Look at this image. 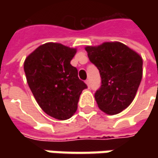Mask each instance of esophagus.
Instances as JSON below:
<instances>
[{"mask_svg": "<svg viewBox=\"0 0 158 158\" xmlns=\"http://www.w3.org/2000/svg\"><path fill=\"white\" fill-rule=\"evenodd\" d=\"M85 82H86V84H87L88 88H89V87H90V82H89V80H87Z\"/></svg>", "mask_w": 158, "mask_h": 158, "instance_id": "1", "label": "esophagus"}]
</instances>
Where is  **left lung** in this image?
<instances>
[{"label": "left lung", "instance_id": "8db88e82", "mask_svg": "<svg viewBox=\"0 0 158 158\" xmlns=\"http://www.w3.org/2000/svg\"><path fill=\"white\" fill-rule=\"evenodd\" d=\"M90 62L98 69L101 87L95 99L101 111L119 113L133 102L143 77V58L120 42L85 47Z\"/></svg>", "mask_w": 158, "mask_h": 158}]
</instances>
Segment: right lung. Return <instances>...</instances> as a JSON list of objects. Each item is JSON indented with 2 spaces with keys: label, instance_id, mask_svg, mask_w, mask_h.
<instances>
[{
  "label": "right lung",
  "instance_id": "obj_1",
  "mask_svg": "<svg viewBox=\"0 0 158 158\" xmlns=\"http://www.w3.org/2000/svg\"><path fill=\"white\" fill-rule=\"evenodd\" d=\"M76 53V48L49 42L36 48L23 63L28 85L40 108L60 120L75 114L80 95L87 88L70 64Z\"/></svg>",
  "mask_w": 158,
  "mask_h": 158
}]
</instances>
